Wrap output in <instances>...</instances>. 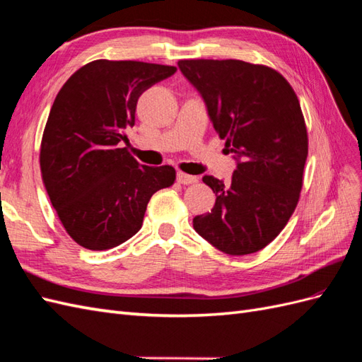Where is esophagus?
<instances>
[{"instance_id": "1", "label": "esophagus", "mask_w": 362, "mask_h": 362, "mask_svg": "<svg viewBox=\"0 0 362 362\" xmlns=\"http://www.w3.org/2000/svg\"><path fill=\"white\" fill-rule=\"evenodd\" d=\"M197 177L196 175H189V174H185V173H177V182L182 185H192V183H197Z\"/></svg>"}]
</instances>
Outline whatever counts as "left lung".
<instances>
[{"instance_id":"1","label":"left lung","mask_w":362,"mask_h":362,"mask_svg":"<svg viewBox=\"0 0 362 362\" xmlns=\"http://www.w3.org/2000/svg\"><path fill=\"white\" fill-rule=\"evenodd\" d=\"M177 66L237 162L229 183L203 177L217 199L192 226L221 252L254 254L281 233L298 203L308 159L298 98L280 73L257 64L185 59Z\"/></svg>"}]
</instances>
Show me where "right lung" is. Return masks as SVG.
<instances>
[{
  "instance_id": "1",
  "label": "right lung",
  "mask_w": 362,
  "mask_h": 362,
  "mask_svg": "<svg viewBox=\"0 0 362 362\" xmlns=\"http://www.w3.org/2000/svg\"><path fill=\"white\" fill-rule=\"evenodd\" d=\"M177 71L98 59L73 73L54 99L41 144V173L69 235L91 251L116 247L142 228L151 196L174 183L173 166H146L120 142L142 93Z\"/></svg>"
}]
</instances>
